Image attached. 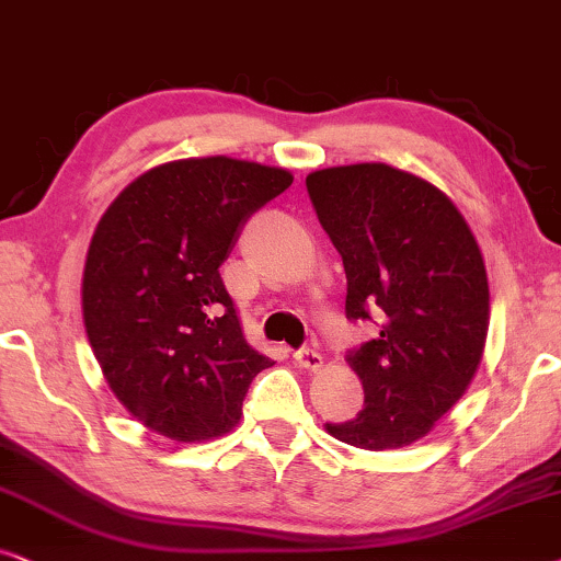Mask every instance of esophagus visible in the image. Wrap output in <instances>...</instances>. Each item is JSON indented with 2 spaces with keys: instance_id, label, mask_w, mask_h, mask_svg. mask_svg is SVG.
I'll return each mask as SVG.
<instances>
[{
  "instance_id": "34e87169",
  "label": "esophagus",
  "mask_w": 561,
  "mask_h": 561,
  "mask_svg": "<svg viewBox=\"0 0 561 561\" xmlns=\"http://www.w3.org/2000/svg\"><path fill=\"white\" fill-rule=\"evenodd\" d=\"M295 362L300 364L302 369H308V371H318L320 367H323V356H320L318 351H312V348H300V351H297Z\"/></svg>"
}]
</instances>
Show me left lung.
Instances as JSON below:
<instances>
[{
    "instance_id": "8db88e82",
    "label": "left lung",
    "mask_w": 561,
    "mask_h": 561,
    "mask_svg": "<svg viewBox=\"0 0 561 561\" xmlns=\"http://www.w3.org/2000/svg\"><path fill=\"white\" fill-rule=\"evenodd\" d=\"M305 184L346 268V318L379 323L346 356L364 408L325 431L367 451L410 446L480 367L490 323L480 245L442 190L387 163L320 169Z\"/></svg>"
}]
</instances>
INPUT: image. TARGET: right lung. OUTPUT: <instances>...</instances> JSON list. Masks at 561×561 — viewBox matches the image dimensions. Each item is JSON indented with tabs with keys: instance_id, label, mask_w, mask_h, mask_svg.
Wrapping results in <instances>:
<instances>
[{
	"instance_id": "obj_1",
	"label": "right lung",
	"mask_w": 561,
	"mask_h": 561,
	"mask_svg": "<svg viewBox=\"0 0 561 561\" xmlns=\"http://www.w3.org/2000/svg\"><path fill=\"white\" fill-rule=\"evenodd\" d=\"M289 184V171L253 161L182 159L140 174L102 215L81 310L110 390L146 428L207 442L241 421L249 385L274 362L243 339L220 266Z\"/></svg>"
}]
</instances>
